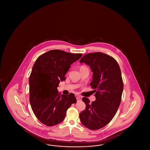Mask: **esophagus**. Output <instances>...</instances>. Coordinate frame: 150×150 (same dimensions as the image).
Instances as JSON below:
<instances>
[{
	"label": "esophagus",
	"mask_w": 150,
	"mask_h": 150,
	"mask_svg": "<svg viewBox=\"0 0 150 150\" xmlns=\"http://www.w3.org/2000/svg\"><path fill=\"white\" fill-rule=\"evenodd\" d=\"M75 97H76L77 100H81V98H82V97H81V96H79V95H77V94L75 95Z\"/></svg>",
	"instance_id": "obj_1"
}]
</instances>
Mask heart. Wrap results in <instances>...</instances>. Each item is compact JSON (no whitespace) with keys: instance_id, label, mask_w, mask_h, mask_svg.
Masks as SVG:
<instances>
[{"instance_id":"1","label":"heart","mask_w":150,"mask_h":150,"mask_svg":"<svg viewBox=\"0 0 150 150\" xmlns=\"http://www.w3.org/2000/svg\"><path fill=\"white\" fill-rule=\"evenodd\" d=\"M86 66H81V67H80V69H83V68H86Z\"/></svg>"}]
</instances>
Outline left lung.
<instances>
[{
    "label": "left lung",
    "mask_w": 150,
    "mask_h": 150,
    "mask_svg": "<svg viewBox=\"0 0 150 150\" xmlns=\"http://www.w3.org/2000/svg\"><path fill=\"white\" fill-rule=\"evenodd\" d=\"M89 66L93 72L90 83L96 100L90 102L82 98L86 108L80 113L82 124L91 130L105 127L113 119L121 102L123 81L120 67L113 57L102 52L85 54L80 61Z\"/></svg>",
    "instance_id": "8db88e82"
}]
</instances>
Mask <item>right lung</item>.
<instances>
[{
    "instance_id": "right-lung-1",
    "label": "right lung",
    "mask_w": 150,
    "mask_h": 150,
    "mask_svg": "<svg viewBox=\"0 0 150 150\" xmlns=\"http://www.w3.org/2000/svg\"><path fill=\"white\" fill-rule=\"evenodd\" d=\"M82 56L59 50H51L36 60L29 78L30 103L37 119L52 127L64 120L67 109L76 102L74 94L64 95L57 87L71 64Z\"/></svg>"
}]
</instances>
